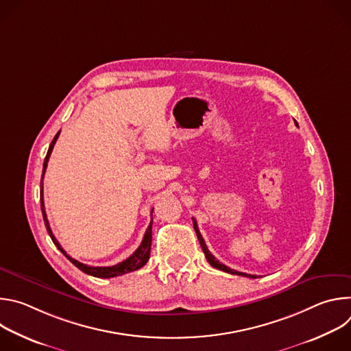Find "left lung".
Segmentation results:
<instances>
[{"label": "left lung", "instance_id": "1", "mask_svg": "<svg viewBox=\"0 0 351 351\" xmlns=\"http://www.w3.org/2000/svg\"><path fill=\"white\" fill-rule=\"evenodd\" d=\"M294 122H295V121H294ZM193 226H194V230H195L197 239H198V241H199V245H202L203 252H204V254H206L207 261H208L214 268H217V269H219V271H223V272H228V274H232V275H240V276H245V278H257L256 275H248V274L237 272V271H234V269H230V268H229V267H226L225 264L219 263V261H218V260H217V258L210 253V250H208V247H207V244H206V241H204V239H203L202 233H199L198 226H197V222H195V219H194V218H193Z\"/></svg>", "mask_w": 351, "mask_h": 351}]
</instances>
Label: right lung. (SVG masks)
Returning a JSON list of instances; mask_svg holds the SVG:
<instances>
[{
    "label": "right lung",
    "instance_id": "obj_1",
    "mask_svg": "<svg viewBox=\"0 0 351 351\" xmlns=\"http://www.w3.org/2000/svg\"><path fill=\"white\" fill-rule=\"evenodd\" d=\"M60 136V132L56 134L54 140L51 141V144H49L48 147V152H47V156L44 158V164H43V175H41V194H40V199H41V213H43V219H44V223H45V228H47V232L49 234V237H51V240L54 241V244L57 245V248L60 250V252L75 265L77 267L80 271H83L84 274L87 275H91V276H95V278H103V279H107V278H115V276H121L123 274H128V272H133V271H137L140 269L141 267H144L149 258V250H152V228H153V211H152V222H149V226L147 228L145 233H144V237L138 245V248L136 250V252L129 257L126 258L125 261L117 264V265H112V267H90V265H86V264H82L79 261H76L75 258L69 257L66 254L65 250L61 247V244L58 243V240L56 239L51 228H49V223H48V219H47V214H45V210H44V202H43V178H44V173H45V169H47V162L49 160V156H51L53 153V148L56 145V141Z\"/></svg>",
    "mask_w": 351,
    "mask_h": 351
}]
</instances>
